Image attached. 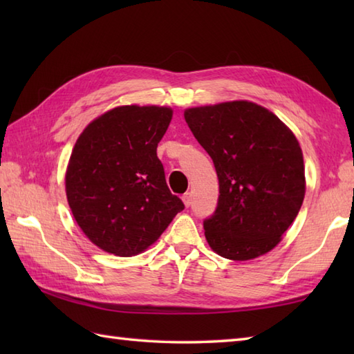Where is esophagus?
I'll return each mask as SVG.
<instances>
[{"label": "esophagus", "instance_id": "34e87169", "mask_svg": "<svg viewBox=\"0 0 354 354\" xmlns=\"http://www.w3.org/2000/svg\"><path fill=\"white\" fill-rule=\"evenodd\" d=\"M183 202H184L185 207H190L192 205V193L183 194Z\"/></svg>", "mask_w": 354, "mask_h": 354}]
</instances>
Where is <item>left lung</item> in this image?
Here are the masks:
<instances>
[{"mask_svg": "<svg viewBox=\"0 0 354 354\" xmlns=\"http://www.w3.org/2000/svg\"><path fill=\"white\" fill-rule=\"evenodd\" d=\"M184 118L219 178L216 213L204 222L209 248L234 261L272 251L306 194L295 133L272 111L248 100L187 108Z\"/></svg>", "mask_w": 354, "mask_h": 354, "instance_id": "obj_1", "label": "left lung"}]
</instances>
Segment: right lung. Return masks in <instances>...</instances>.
Masks as SVG:
<instances>
[{"label":"right lung","mask_w":354,"mask_h":354,"mask_svg":"<svg viewBox=\"0 0 354 354\" xmlns=\"http://www.w3.org/2000/svg\"><path fill=\"white\" fill-rule=\"evenodd\" d=\"M171 117L169 106H117L94 118L73 147L66 201L84 234L104 252H145L184 209L156 156Z\"/></svg>","instance_id":"obj_1"}]
</instances>
